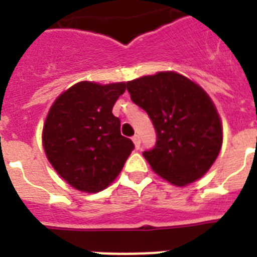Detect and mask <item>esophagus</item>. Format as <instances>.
Returning <instances> with one entry per match:
<instances>
[{"instance_id": "34e87169", "label": "esophagus", "mask_w": 257, "mask_h": 257, "mask_svg": "<svg viewBox=\"0 0 257 257\" xmlns=\"http://www.w3.org/2000/svg\"><path fill=\"white\" fill-rule=\"evenodd\" d=\"M132 141H133V144H135V147H136L137 149L140 148V144H141V141H140V137L137 136V135H135V136L132 137Z\"/></svg>"}]
</instances>
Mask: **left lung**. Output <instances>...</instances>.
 I'll return each mask as SVG.
<instances>
[{"instance_id":"obj_1","label":"left lung","mask_w":257,"mask_h":257,"mask_svg":"<svg viewBox=\"0 0 257 257\" xmlns=\"http://www.w3.org/2000/svg\"><path fill=\"white\" fill-rule=\"evenodd\" d=\"M126 88L156 129L155 148L143 153L153 172L177 187L201 179L223 144L221 120L207 92L176 72L136 78Z\"/></svg>"}]
</instances>
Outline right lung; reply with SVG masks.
Masks as SVG:
<instances>
[{
  "label": "right lung",
  "instance_id": "1",
  "mask_svg": "<svg viewBox=\"0 0 257 257\" xmlns=\"http://www.w3.org/2000/svg\"><path fill=\"white\" fill-rule=\"evenodd\" d=\"M125 88V82L81 81L50 106L42 129L44 151L77 191L96 193L109 187L135 148L131 139L121 136L120 120L112 113Z\"/></svg>",
  "mask_w": 257,
  "mask_h": 257
}]
</instances>
